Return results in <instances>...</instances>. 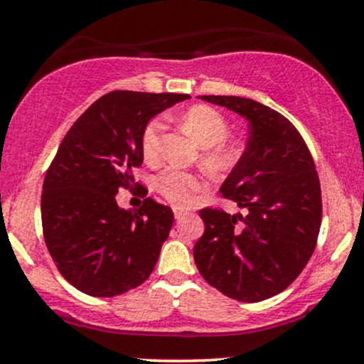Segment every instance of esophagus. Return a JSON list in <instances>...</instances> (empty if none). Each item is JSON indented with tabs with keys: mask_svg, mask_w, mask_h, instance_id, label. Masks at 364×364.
<instances>
[{
	"mask_svg": "<svg viewBox=\"0 0 364 364\" xmlns=\"http://www.w3.org/2000/svg\"><path fill=\"white\" fill-rule=\"evenodd\" d=\"M185 215H186V212L181 210V208H176V210H174V217H176V220L183 219V217H185Z\"/></svg>",
	"mask_w": 364,
	"mask_h": 364,
	"instance_id": "34e87169",
	"label": "esophagus"
}]
</instances>
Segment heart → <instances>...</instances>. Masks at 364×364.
I'll use <instances>...</instances> for the list:
<instances>
[{
  "label": "heart",
  "mask_w": 364,
  "mask_h": 364,
  "mask_svg": "<svg viewBox=\"0 0 364 364\" xmlns=\"http://www.w3.org/2000/svg\"><path fill=\"white\" fill-rule=\"evenodd\" d=\"M181 124L185 127L202 147L207 149L205 157L210 164L223 166L235 161V152L224 144L229 135L228 121L219 111L208 106H193L181 116ZM164 121L161 118L152 119L145 127L141 135V150L149 161L161 156L162 133ZM157 188L173 205L179 208L190 207L195 202L196 195L207 188V179L202 174L186 173L181 169H168L157 179Z\"/></svg>",
  "instance_id": "1"
}]
</instances>
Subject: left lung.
<instances>
[{"mask_svg": "<svg viewBox=\"0 0 364 364\" xmlns=\"http://www.w3.org/2000/svg\"><path fill=\"white\" fill-rule=\"evenodd\" d=\"M248 121V141L220 186L248 214L200 210L205 231L193 248L203 279L228 298L258 303L301 274L316 246L321 191L315 162L289 119L235 95H200Z\"/></svg>", "mask_w": 364, "mask_h": 364, "instance_id": "left-lung-1", "label": "left lung"}]
</instances>
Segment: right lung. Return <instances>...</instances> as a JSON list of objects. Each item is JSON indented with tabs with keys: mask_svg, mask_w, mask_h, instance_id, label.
I'll return each instance as SVG.
<instances>
[{
	"mask_svg": "<svg viewBox=\"0 0 364 364\" xmlns=\"http://www.w3.org/2000/svg\"><path fill=\"white\" fill-rule=\"evenodd\" d=\"M186 94L114 90L97 99L63 139L43 186L46 246L72 286L112 298L147 281L174 215L147 198L139 212L116 202L144 162L141 135L154 116Z\"/></svg>",
	"mask_w": 364,
	"mask_h": 364,
	"instance_id": "obj_1",
	"label": "right lung"
}]
</instances>
